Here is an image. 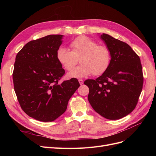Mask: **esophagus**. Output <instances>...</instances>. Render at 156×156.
<instances>
[{"mask_svg": "<svg viewBox=\"0 0 156 156\" xmlns=\"http://www.w3.org/2000/svg\"><path fill=\"white\" fill-rule=\"evenodd\" d=\"M83 82H84V81H83V79H79V83H80V84H83Z\"/></svg>", "mask_w": 156, "mask_h": 156, "instance_id": "esophagus-1", "label": "esophagus"}]
</instances>
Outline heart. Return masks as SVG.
I'll list each match as a JSON object with an SVG mask.
<instances>
[{
	"label": "heart",
	"mask_w": 156,
	"mask_h": 156,
	"mask_svg": "<svg viewBox=\"0 0 156 156\" xmlns=\"http://www.w3.org/2000/svg\"><path fill=\"white\" fill-rule=\"evenodd\" d=\"M72 51L60 47L56 51V58L63 68L72 71L79 58L82 64L69 73V77L81 78L90 75H100L109 67L111 51L105 45H98L96 41L86 36H80L69 44Z\"/></svg>",
	"instance_id": "heart-1"
}]
</instances>
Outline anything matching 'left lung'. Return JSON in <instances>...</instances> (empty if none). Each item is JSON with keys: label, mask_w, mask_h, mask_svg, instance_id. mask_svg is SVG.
I'll return each mask as SVG.
<instances>
[{"label": "left lung", "mask_w": 156, "mask_h": 156, "mask_svg": "<svg viewBox=\"0 0 156 156\" xmlns=\"http://www.w3.org/2000/svg\"><path fill=\"white\" fill-rule=\"evenodd\" d=\"M111 51L109 67L96 79H87L88 100L94 110L109 120H118L134 110L143 89V74L139 56L124 41L101 35Z\"/></svg>", "instance_id": "left-lung-1"}]
</instances>
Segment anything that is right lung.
<instances>
[{"label":"right lung","mask_w":156,"mask_h":156,"mask_svg":"<svg viewBox=\"0 0 156 156\" xmlns=\"http://www.w3.org/2000/svg\"><path fill=\"white\" fill-rule=\"evenodd\" d=\"M62 37L52 34L32 40L16 55L14 90L23 111L37 120L52 122L62 115L80 87L75 78L59 83L65 70L56 55Z\"/></svg>","instance_id":"add662e5"}]
</instances>
